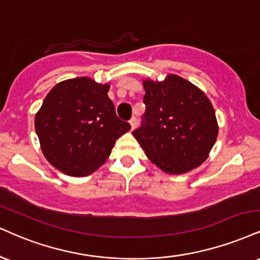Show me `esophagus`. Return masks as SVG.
I'll use <instances>...</instances> for the list:
<instances>
[{"label":"esophagus","instance_id":"obj_1","mask_svg":"<svg viewBox=\"0 0 260 260\" xmlns=\"http://www.w3.org/2000/svg\"><path fill=\"white\" fill-rule=\"evenodd\" d=\"M129 124H131V129H134V128L137 127V118L136 117H132L131 118V121H129Z\"/></svg>","mask_w":260,"mask_h":260}]
</instances>
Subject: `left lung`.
<instances>
[{
  "instance_id": "left-lung-1",
  "label": "left lung",
  "mask_w": 260,
  "mask_h": 260,
  "mask_svg": "<svg viewBox=\"0 0 260 260\" xmlns=\"http://www.w3.org/2000/svg\"><path fill=\"white\" fill-rule=\"evenodd\" d=\"M144 124L133 132L150 161L168 174H184L208 158L218 137L215 111L202 89L168 74L144 79Z\"/></svg>"
}]
</instances>
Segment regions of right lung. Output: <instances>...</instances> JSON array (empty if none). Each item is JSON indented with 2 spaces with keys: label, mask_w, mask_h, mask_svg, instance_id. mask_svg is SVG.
Masks as SVG:
<instances>
[{
  "label": "right lung",
  "mask_w": 260,
  "mask_h": 260,
  "mask_svg": "<svg viewBox=\"0 0 260 260\" xmlns=\"http://www.w3.org/2000/svg\"><path fill=\"white\" fill-rule=\"evenodd\" d=\"M110 82L90 77L61 81L49 90L35 116L46 160L61 173L86 177L105 164L116 140L131 129L118 120L108 96Z\"/></svg>",
  "instance_id": "right-lung-1"
}]
</instances>
